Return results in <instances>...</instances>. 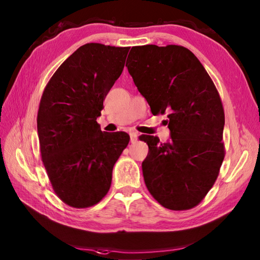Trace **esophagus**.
Instances as JSON below:
<instances>
[{
	"mask_svg": "<svg viewBox=\"0 0 260 260\" xmlns=\"http://www.w3.org/2000/svg\"><path fill=\"white\" fill-rule=\"evenodd\" d=\"M129 137H131V142L132 143H135L137 141V139H139V135H137L135 132H131Z\"/></svg>",
	"mask_w": 260,
	"mask_h": 260,
	"instance_id": "34e87169",
	"label": "esophagus"
}]
</instances>
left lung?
Wrapping results in <instances>:
<instances>
[{"mask_svg":"<svg viewBox=\"0 0 260 260\" xmlns=\"http://www.w3.org/2000/svg\"><path fill=\"white\" fill-rule=\"evenodd\" d=\"M126 67L153 115L167 114L171 141L144 135L147 190L170 210L200 203L224 158V112L212 79L189 49L146 45L131 49Z\"/></svg>","mask_w":260,"mask_h":260,"instance_id":"1","label":"left lung"}]
</instances>
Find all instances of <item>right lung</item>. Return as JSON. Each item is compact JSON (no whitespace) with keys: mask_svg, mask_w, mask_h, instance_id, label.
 Segmentation results:
<instances>
[{"mask_svg":"<svg viewBox=\"0 0 260 260\" xmlns=\"http://www.w3.org/2000/svg\"><path fill=\"white\" fill-rule=\"evenodd\" d=\"M129 47L87 43L66 59L43 90L37 127L52 189L68 206H95L107 194L125 132H102L97 117L124 69Z\"/></svg>","mask_w":260,"mask_h":260,"instance_id":"right-lung-1","label":"right lung"}]
</instances>
